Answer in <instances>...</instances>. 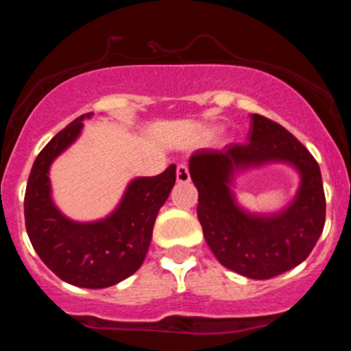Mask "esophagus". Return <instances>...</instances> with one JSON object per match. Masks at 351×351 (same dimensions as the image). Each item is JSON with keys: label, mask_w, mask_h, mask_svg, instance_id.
Here are the masks:
<instances>
[{"label": "esophagus", "mask_w": 351, "mask_h": 351, "mask_svg": "<svg viewBox=\"0 0 351 351\" xmlns=\"http://www.w3.org/2000/svg\"><path fill=\"white\" fill-rule=\"evenodd\" d=\"M176 181H178V183H188L189 181V171L186 165L181 163L176 167Z\"/></svg>", "instance_id": "1"}]
</instances>
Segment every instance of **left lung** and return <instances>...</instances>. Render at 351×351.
Instances as JSON below:
<instances>
[{
    "instance_id": "left-lung-1",
    "label": "left lung",
    "mask_w": 351,
    "mask_h": 351,
    "mask_svg": "<svg viewBox=\"0 0 351 351\" xmlns=\"http://www.w3.org/2000/svg\"><path fill=\"white\" fill-rule=\"evenodd\" d=\"M249 142L223 150H196L189 175L198 188V219L216 259L249 279L265 280L304 263L325 224L322 173L307 148L279 123L251 115ZM285 162L301 176L296 198L282 212L259 215L235 201L237 172Z\"/></svg>"
}]
</instances>
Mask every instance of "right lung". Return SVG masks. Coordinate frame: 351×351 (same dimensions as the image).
<instances>
[{
  "label": "right lung",
  "mask_w": 351,
  "mask_h": 351,
  "mask_svg": "<svg viewBox=\"0 0 351 351\" xmlns=\"http://www.w3.org/2000/svg\"><path fill=\"white\" fill-rule=\"evenodd\" d=\"M92 115L77 117L34 160L24 195V219L34 251L59 279L75 287L106 289L143 264L156 215L175 186L176 167L132 180L117 208L102 219L82 223L62 215L52 201L51 165L79 138L82 122Z\"/></svg>",
  "instance_id": "add662e5"
}]
</instances>
